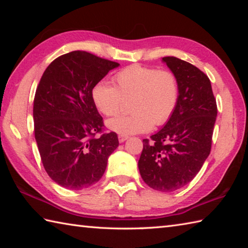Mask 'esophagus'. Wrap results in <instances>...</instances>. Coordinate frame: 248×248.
<instances>
[{"instance_id":"obj_1","label":"esophagus","mask_w":248,"mask_h":248,"mask_svg":"<svg viewBox=\"0 0 248 248\" xmlns=\"http://www.w3.org/2000/svg\"><path fill=\"white\" fill-rule=\"evenodd\" d=\"M128 139H129V136H127V135H119L118 136V140H119L120 143H124V141L127 140Z\"/></svg>"}]
</instances>
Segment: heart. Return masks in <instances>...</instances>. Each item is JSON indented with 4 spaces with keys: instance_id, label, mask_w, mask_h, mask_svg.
Listing matches in <instances>:
<instances>
[{
    "instance_id": "b5f03b06",
    "label": "heart",
    "mask_w": 248,
    "mask_h": 248,
    "mask_svg": "<svg viewBox=\"0 0 248 248\" xmlns=\"http://www.w3.org/2000/svg\"><path fill=\"white\" fill-rule=\"evenodd\" d=\"M115 85L98 82L92 91L93 101L100 113L114 116L124 100L132 99L130 115H120L107 121V127L120 135L149 131L154 124H166L175 113L180 86L175 73L155 67L131 65L114 76Z\"/></svg>"
}]
</instances>
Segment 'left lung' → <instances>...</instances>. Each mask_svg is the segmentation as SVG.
I'll return each mask as SVG.
<instances>
[{"label":"left lung","instance_id":"1","mask_svg":"<svg viewBox=\"0 0 248 248\" xmlns=\"http://www.w3.org/2000/svg\"><path fill=\"white\" fill-rule=\"evenodd\" d=\"M162 60L178 78L180 97L163 129L143 140L139 170L151 188L173 192L191 182L209 156L217 107L207 75L177 57Z\"/></svg>","mask_w":248,"mask_h":248}]
</instances>
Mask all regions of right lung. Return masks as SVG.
I'll list each match as a JSON object with an SVG mask.
<instances>
[{
  "mask_svg": "<svg viewBox=\"0 0 248 248\" xmlns=\"http://www.w3.org/2000/svg\"><path fill=\"white\" fill-rule=\"evenodd\" d=\"M118 66L72 51L52 62L40 78L33 108L35 140L46 171L62 187L83 189L98 182L119 145L115 132L103 133L92 97L93 86Z\"/></svg>",
  "mask_w": 248,
  "mask_h": 248,
  "instance_id": "right-lung-1",
  "label": "right lung"
}]
</instances>
